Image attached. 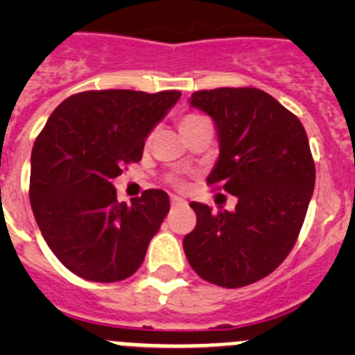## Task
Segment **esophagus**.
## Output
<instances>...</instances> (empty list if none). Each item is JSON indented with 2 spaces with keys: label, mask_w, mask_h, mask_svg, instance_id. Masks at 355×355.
<instances>
[{
  "label": "esophagus",
  "mask_w": 355,
  "mask_h": 355,
  "mask_svg": "<svg viewBox=\"0 0 355 355\" xmlns=\"http://www.w3.org/2000/svg\"><path fill=\"white\" fill-rule=\"evenodd\" d=\"M171 205H172V208H178V206L184 205V200L180 199V197H171Z\"/></svg>",
  "instance_id": "1"
}]
</instances>
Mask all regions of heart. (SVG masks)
Wrapping results in <instances>:
<instances>
[{"label": "heart", "instance_id": "b5f03b06", "mask_svg": "<svg viewBox=\"0 0 355 355\" xmlns=\"http://www.w3.org/2000/svg\"><path fill=\"white\" fill-rule=\"evenodd\" d=\"M197 119H200V117H197V115H184V117L181 119L180 126H181V128H183V126H188V124H192V122H196ZM171 183L174 184L175 188H183V187H184V183H183V181L180 180V178H172Z\"/></svg>", "mask_w": 355, "mask_h": 355}]
</instances>
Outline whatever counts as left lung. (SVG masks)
<instances>
[{"label": "left lung", "instance_id": "8db88e82", "mask_svg": "<svg viewBox=\"0 0 355 355\" xmlns=\"http://www.w3.org/2000/svg\"><path fill=\"white\" fill-rule=\"evenodd\" d=\"M190 105L215 121L220 142L208 184L238 197L233 211L192 202L197 224L183 240L193 270L208 283L241 288L286 259L315 188V162L302 122L252 87L199 90Z\"/></svg>", "mask_w": 355, "mask_h": 355}]
</instances>
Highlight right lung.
<instances>
[{"label":"right lung","mask_w":355,"mask_h":355,"mask_svg":"<svg viewBox=\"0 0 355 355\" xmlns=\"http://www.w3.org/2000/svg\"><path fill=\"white\" fill-rule=\"evenodd\" d=\"M180 90H87L67 97L31 150L30 202L44 240L62 265L94 283L133 275L171 209L150 188L119 202L112 181L142 158L150 130Z\"/></svg>","instance_id":"1"}]
</instances>
